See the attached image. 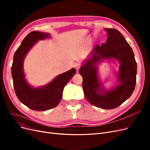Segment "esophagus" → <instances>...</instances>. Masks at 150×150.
I'll use <instances>...</instances> for the list:
<instances>
[{
  "label": "esophagus",
  "mask_w": 150,
  "mask_h": 150,
  "mask_svg": "<svg viewBox=\"0 0 150 150\" xmlns=\"http://www.w3.org/2000/svg\"><path fill=\"white\" fill-rule=\"evenodd\" d=\"M74 67L75 68V69L78 71V70H79V69L80 68V64H79V63L76 62V63H75V64H74Z\"/></svg>",
  "instance_id": "esophagus-1"
}]
</instances>
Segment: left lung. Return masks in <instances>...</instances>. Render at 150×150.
<instances>
[{
	"label": "left lung",
	"mask_w": 150,
	"mask_h": 150,
	"mask_svg": "<svg viewBox=\"0 0 150 150\" xmlns=\"http://www.w3.org/2000/svg\"><path fill=\"white\" fill-rule=\"evenodd\" d=\"M108 38L105 44L96 45L88 59L82 64L79 73L83 77L84 96L96 107L114 109L128 99L135 89L137 63L133 51L122 34L115 28H105ZM104 59L117 60L120 64L116 77L118 84L106 89L98 76L97 64Z\"/></svg>",
	"instance_id": "1"
}]
</instances>
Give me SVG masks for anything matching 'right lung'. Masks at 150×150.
Masks as SVG:
<instances>
[{"instance_id": "1", "label": "right lung", "mask_w": 150, "mask_h": 150, "mask_svg": "<svg viewBox=\"0 0 150 150\" xmlns=\"http://www.w3.org/2000/svg\"><path fill=\"white\" fill-rule=\"evenodd\" d=\"M50 38L48 33L32 31L23 39L13 57L11 75L16 95L22 103L35 111H45L56 107L62 98L64 86L76 73L75 69L72 68L41 87L35 88L27 83L23 70L25 56L39 40Z\"/></svg>"}]
</instances>
